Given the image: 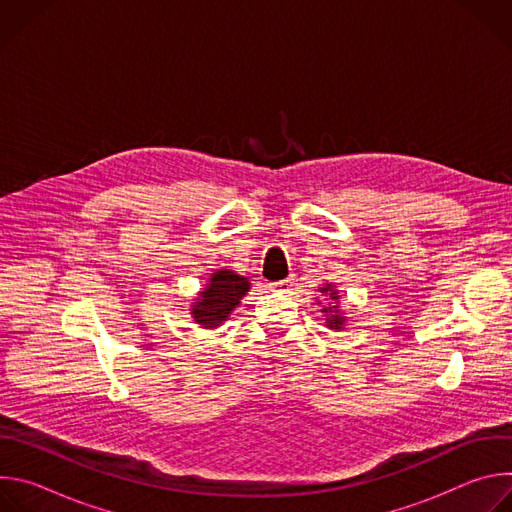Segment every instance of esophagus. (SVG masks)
Segmentation results:
<instances>
[{
    "instance_id": "obj_1",
    "label": "esophagus",
    "mask_w": 512,
    "mask_h": 512,
    "mask_svg": "<svg viewBox=\"0 0 512 512\" xmlns=\"http://www.w3.org/2000/svg\"><path fill=\"white\" fill-rule=\"evenodd\" d=\"M294 287V281L291 279H279V281H273L271 283V289H275V291H281V294H287V291Z\"/></svg>"
}]
</instances>
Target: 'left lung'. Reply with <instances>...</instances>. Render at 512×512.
Returning a JSON list of instances; mask_svg holds the SVG:
<instances>
[{
    "label": "left lung",
    "instance_id": "8db88e82",
    "mask_svg": "<svg viewBox=\"0 0 512 512\" xmlns=\"http://www.w3.org/2000/svg\"><path fill=\"white\" fill-rule=\"evenodd\" d=\"M320 298H316L318 304H322L320 312L326 316V328L330 330H344L346 326V312L340 308V294L338 287L332 281H326L324 285L318 287Z\"/></svg>",
    "mask_w": 512,
    "mask_h": 512
}]
</instances>
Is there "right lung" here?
Here are the masks:
<instances>
[{"label": "right lung", "mask_w": 512, "mask_h": 512, "mask_svg": "<svg viewBox=\"0 0 512 512\" xmlns=\"http://www.w3.org/2000/svg\"><path fill=\"white\" fill-rule=\"evenodd\" d=\"M251 283L231 269H216L198 291L190 306V316L200 328H218L247 296Z\"/></svg>", "instance_id": "add662e5"}]
</instances>
